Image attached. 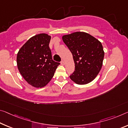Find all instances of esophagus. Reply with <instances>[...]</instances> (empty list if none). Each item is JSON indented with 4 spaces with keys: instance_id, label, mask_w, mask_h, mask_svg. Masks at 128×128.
I'll return each mask as SVG.
<instances>
[{
    "instance_id": "obj_1",
    "label": "esophagus",
    "mask_w": 128,
    "mask_h": 128,
    "mask_svg": "<svg viewBox=\"0 0 128 128\" xmlns=\"http://www.w3.org/2000/svg\"><path fill=\"white\" fill-rule=\"evenodd\" d=\"M61 64L62 65V66H64V65L65 64V62H64V61L62 60V62H61Z\"/></svg>"
}]
</instances>
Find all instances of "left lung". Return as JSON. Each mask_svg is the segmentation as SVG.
<instances>
[{
  "label": "left lung",
  "mask_w": 128,
  "mask_h": 128,
  "mask_svg": "<svg viewBox=\"0 0 128 128\" xmlns=\"http://www.w3.org/2000/svg\"><path fill=\"white\" fill-rule=\"evenodd\" d=\"M62 39L71 52L74 62L75 70L70 78L78 85L92 82L102 66L104 51L101 42L84 32L64 35Z\"/></svg>",
  "instance_id": "obj_1"
}]
</instances>
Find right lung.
<instances>
[{"instance_id":"right-lung-1","label":"right lung","mask_w":128,"mask_h":128,"mask_svg":"<svg viewBox=\"0 0 128 128\" xmlns=\"http://www.w3.org/2000/svg\"><path fill=\"white\" fill-rule=\"evenodd\" d=\"M51 36L40 34L32 36L19 50L17 54V66L26 82L37 88L48 84L59 66L52 60L49 47Z\"/></svg>"}]
</instances>
